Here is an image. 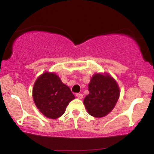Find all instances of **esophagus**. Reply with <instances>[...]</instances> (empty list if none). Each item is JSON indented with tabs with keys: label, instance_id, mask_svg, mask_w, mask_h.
Returning <instances> with one entry per match:
<instances>
[{
	"label": "esophagus",
	"instance_id": "esophagus-1",
	"mask_svg": "<svg viewBox=\"0 0 154 154\" xmlns=\"http://www.w3.org/2000/svg\"><path fill=\"white\" fill-rule=\"evenodd\" d=\"M76 97L79 99H82L83 98V94H80V93H77L76 94Z\"/></svg>",
	"mask_w": 154,
	"mask_h": 154
}]
</instances>
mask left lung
<instances>
[{
  "label": "left lung",
  "instance_id": "1",
  "mask_svg": "<svg viewBox=\"0 0 154 154\" xmlns=\"http://www.w3.org/2000/svg\"><path fill=\"white\" fill-rule=\"evenodd\" d=\"M89 91L84 104L89 114L96 118L108 115L113 109L120 95L118 84L107 73L94 74L89 84Z\"/></svg>",
  "mask_w": 154,
  "mask_h": 154
}]
</instances>
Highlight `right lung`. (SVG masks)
<instances>
[{
	"label": "right lung",
	"instance_id": "obj_1",
	"mask_svg": "<svg viewBox=\"0 0 154 154\" xmlns=\"http://www.w3.org/2000/svg\"><path fill=\"white\" fill-rule=\"evenodd\" d=\"M34 103L39 111L49 119H56L65 112L75 96L58 75L45 72L36 79L32 89Z\"/></svg>",
	"mask_w": 154,
	"mask_h": 154
}]
</instances>
